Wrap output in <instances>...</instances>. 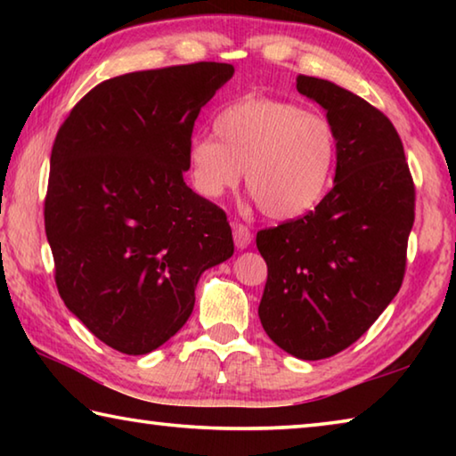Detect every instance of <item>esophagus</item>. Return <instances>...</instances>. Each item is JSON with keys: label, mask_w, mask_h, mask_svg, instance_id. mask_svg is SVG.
<instances>
[{"label": "esophagus", "mask_w": 456, "mask_h": 456, "mask_svg": "<svg viewBox=\"0 0 456 456\" xmlns=\"http://www.w3.org/2000/svg\"><path fill=\"white\" fill-rule=\"evenodd\" d=\"M251 239H253V235L249 229L241 225V223H233V241H235L237 249H247L251 243Z\"/></svg>", "instance_id": "esophagus-1"}]
</instances>
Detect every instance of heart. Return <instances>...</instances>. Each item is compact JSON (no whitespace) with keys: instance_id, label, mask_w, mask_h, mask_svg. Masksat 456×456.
<instances>
[{"instance_id":"heart-1","label":"heart","mask_w":456,"mask_h":456,"mask_svg":"<svg viewBox=\"0 0 456 456\" xmlns=\"http://www.w3.org/2000/svg\"><path fill=\"white\" fill-rule=\"evenodd\" d=\"M213 136L189 144V175L200 195L219 199L241 183L269 219L289 221L322 203L334 176L338 138L322 114L296 102L249 96L221 108Z\"/></svg>"}]
</instances>
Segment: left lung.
<instances>
[{
	"mask_svg": "<svg viewBox=\"0 0 456 456\" xmlns=\"http://www.w3.org/2000/svg\"><path fill=\"white\" fill-rule=\"evenodd\" d=\"M338 138L334 187L302 219L257 233L267 264L265 334L299 360L348 348L403 285L414 184L392 122L338 84L297 76Z\"/></svg>",
	"mask_w": 456,
	"mask_h": 456,
	"instance_id": "obj_1",
	"label": "left lung"
}]
</instances>
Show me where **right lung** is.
<instances>
[{
	"label": "right lung",
	"mask_w": 456,
	"mask_h": 456,
	"mask_svg": "<svg viewBox=\"0 0 456 456\" xmlns=\"http://www.w3.org/2000/svg\"><path fill=\"white\" fill-rule=\"evenodd\" d=\"M235 68L219 61L117 76L60 126L45 235L68 310L128 356L163 346L199 277L233 256L225 213L187 187L195 120Z\"/></svg>",
	"instance_id": "right-lung-1"
}]
</instances>
